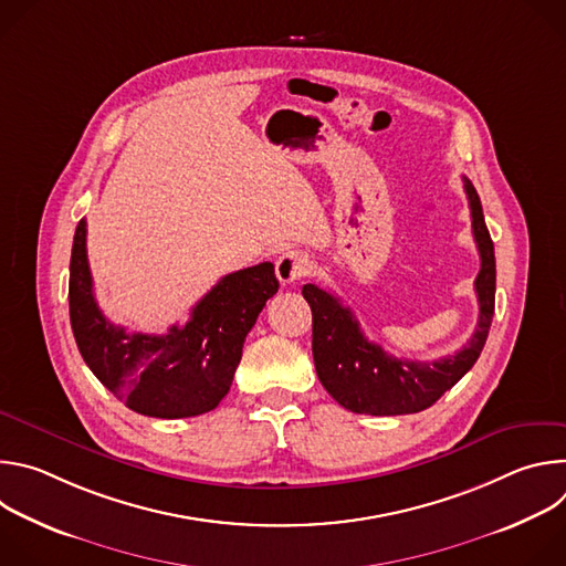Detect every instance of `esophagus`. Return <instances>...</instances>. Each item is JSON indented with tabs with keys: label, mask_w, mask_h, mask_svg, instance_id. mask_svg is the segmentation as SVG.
<instances>
[{
	"label": "esophagus",
	"mask_w": 566,
	"mask_h": 566,
	"mask_svg": "<svg viewBox=\"0 0 566 566\" xmlns=\"http://www.w3.org/2000/svg\"><path fill=\"white\" fill-rule=\"evenodd\" d=\"M311 269V260L304 251H284L275 262V273L282 284L302 280Z\"/></svg>",
	"instance_id": "34e87169"
}]
</instances>
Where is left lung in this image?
Segmentation results:
<instances>
[{"instance_id":"1","label":"left lung","mask_w":566,"mask_h":566,"mask_svg":"<svg viewBox=\"0 0 566 566\" xmlns=\"http://www.w3.org/2000/svg\"><path fill=\"white\" fill-rule=\"evenodd\" d=\"M463 190L470 203L481 269L474 280L479 319L474 334L457 354L426 363L389 356L380 345L365 338L358 319L336 295L315 284L302 286V295L313 315L311 347L317 378L345 410L371 417L417 415L428 410L461 380L486 345L495 313V247L483 221L479 195L465 177Z\"/></svg>"}]
</instances>
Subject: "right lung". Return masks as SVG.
Here are the masks:
<instances>
[{"label": "right lung", "instance_id": "add662e5", "mask_svg": "<svg viewBox=\"0 0 566 566\" xmlns=\"http://www.w3.org/2000/svg\"><path fill=\"white\" fill-rule=\"evenodd\" d=\"M280 289L271 262L221 277L166 336L127 334L94 297L87 221L80 219L69 264L75 345L94 376L143 417L188 419L214 410L232 385L241 349L266 300Z\"/></svg>", "mask_w": 566, "mask_h": 566}]
</instances>
